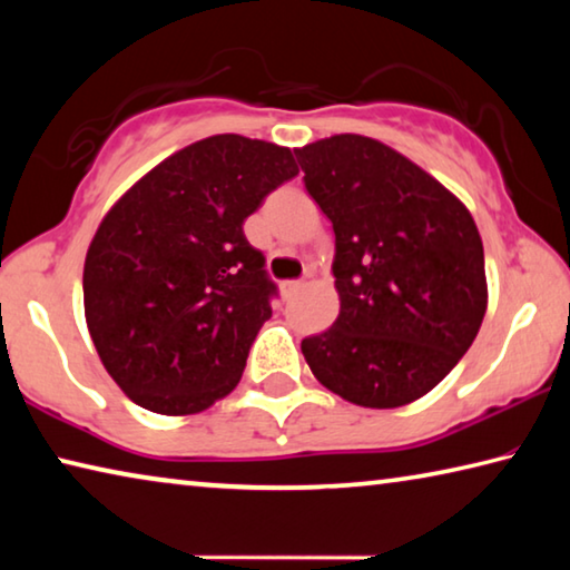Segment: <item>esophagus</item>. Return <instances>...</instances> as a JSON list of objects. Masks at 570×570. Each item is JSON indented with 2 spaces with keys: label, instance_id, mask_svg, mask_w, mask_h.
<instances>
[{
  "label": "esophagus",
  "instance_id": "esophagus-1",
  "mask_svg": "<svg viewBox=\"0 0 570 570\" xmlns=\"http://www.w3.org/2000/svg\"><path fill=\"white\" fill-rule=\"evenodd\" d=\"M298 288H304V282H284L282 284V296L284 298H292Z\"/></svg>",
  "mask_w": 570,
  "mask_h": 570
}]
</instances>
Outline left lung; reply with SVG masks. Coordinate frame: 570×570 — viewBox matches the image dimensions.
<instances>
[{"mask_svg":"<svg viewBox=\"0 0 570 570\" xmlns=\"http://www.w3.org/2000/svg\"><path fill=\"white\" fill-rule=\"evenodd\" d=\"M334 228L340 316L302 342L326 390L360 407L420 400L448 377L488 308L470 210L402 153L364 135L294 150Z\"/></svg>","mask_w":570,"mask_h":570,"instance_id":"1","label":"left lung"}]
</instances>
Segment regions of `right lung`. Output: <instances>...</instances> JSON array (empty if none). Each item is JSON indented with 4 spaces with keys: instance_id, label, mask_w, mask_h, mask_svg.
Masks as SVG:
<instances>
[{
    "instance_id": "right-lung-1",
    "label": "right lung",
    "mask_w": 570,
    "mask_h": 570,
    "mask_svg": "<svg viewBox=\"0 0 570 570\" xmlns=\"http://www.w3.org/2000/svg\"><path fill=\"white\" fill-rule=\"evenodd\" d=\"M296 173L288 148L214 135L163 160L102 218L85 258V320L135 404L176 417L236 387L276 296L244 220Z\"/></svg>"
}]
</instances>
